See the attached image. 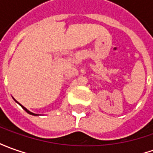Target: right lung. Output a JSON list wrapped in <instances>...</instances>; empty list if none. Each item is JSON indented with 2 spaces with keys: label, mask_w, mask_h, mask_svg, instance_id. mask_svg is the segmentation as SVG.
Here are the masks:
<instances>
[{
  "label": "right lung",
  "mask_w": 153,
  "mask_h": 153,
  "mask_svg": "<svg viewBox=\"0 0 153 153\" xmlns=\"http://www.w3.org/2000/svg\"><path fill=\"white\" fill-rule=\"evenodd\" d=\"M14 100H15V99H14ZM15 102H16V100H15ZM17 103H18L19 105H20V106H21V107H22V108L24 109V110L26 111V112H27V113H29V114H30V115H33V116H38V115H37V114H35V113H33V112H31V111H30L27 110V109H26V107H23V106H22V105H21V104H20V103H19V102H17Z\"/></svg>",
  "instance_id": "1"
}]
</instances>
